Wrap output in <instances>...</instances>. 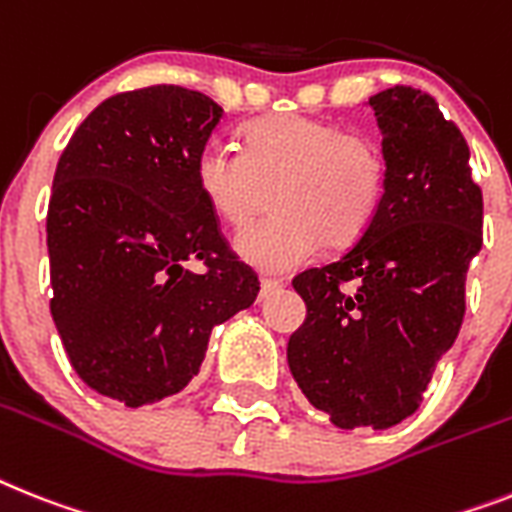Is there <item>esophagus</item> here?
<instances>
[{"label":"esophagus","mask_w":512,"mask_h":512,"mask_svg":"<svg viewBox=\"0 0 512 512\" xmlns=\"http://www.w3.org/2000/svg\"><path fill=\"white\" fill-rule=\"evenodd\" d=\"M282 282L280 280H272V277H261V298H266L269 293H274V290H280Z\"/></svg>","instance_id":"esophagus-1"}]
</instances>
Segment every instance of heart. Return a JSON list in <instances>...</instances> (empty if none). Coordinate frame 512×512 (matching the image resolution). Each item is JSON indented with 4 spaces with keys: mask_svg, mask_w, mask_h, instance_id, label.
<instances>
[{
    "mask_svg": "<svg viewBox=\"0 0 512 512\" xmlns=\"http://www.w3.org/2000/svg\"><path fill=\"white\" fill-rule=\"evenodd\" d=\"M387 156L371 135L308 114L261 117L243 149L206 143L196 185L230 227L248 225L274 190V217L243 230L238 253L264 272H293L324 243L348 246L369 230L387 196Z\"/></svg>",
    "mask_w": 512,
    "mask_h": 512,
    "instance_id": "heart-1",
    "label": "heart"
}]
</instances>
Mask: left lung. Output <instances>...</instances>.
I'll return each instance as SVG.
<instances>
[{
    "instance_id": "1",
    "label": "left lung",
    "mask_w": 512,
    "mask_h": 512,
    "mask_svg": "<svg viewBox=\"0 0 512 512\" xmlns=\"http://www.w3.org/2000/svg\"><path fill=\"white\" fill-rule=\"evenodd\" d=\"M369 104L387 196L345 256L295 277L308 314L287 342L298 387L340 429H387L416 413L458 337L468 264L484 243V201L458 125L411 86Z\"/></svg>"
}]
</instances>
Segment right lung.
<instances>
[{"mask_svg":"<svg viewBox=\"0 0 512 512\" xmlns=\"http://www.w3.org/2000/svg\"><path fill=\"white\" fill-rule=\"evenodd\" d=\"M219 117L201 91L135 88L101 101L57 162L46 211L52 319L75 374L128 408L183 390L211 327L259 295L196 185ZM193 260L204 273L184 266Z\"/></svg>","mask_w":512,"mask_h":512,"instance_id":"1","label":"right lung"}]
</instances>
